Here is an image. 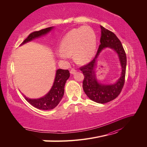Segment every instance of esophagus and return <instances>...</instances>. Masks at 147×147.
I'll return each instance as SVG.
<instances>
[{
	"instance_id": "esophagus-1",
	"label": "esophagus",
	"mask_w": 147,
	"mask_h": 147,
	"mask_svg": "<svg viewBox=\"0 0 147 147\" xmlns=\"http://www.w3.org/2000/svg\"><path fill=\"white\" fill-rule=\"evenodd\" d=\"M76 72H77V70H75V69H72L70 70V72L71 74H74L76 73Z\"/></svg>"
}]
</instances>
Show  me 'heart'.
<instances>
[{"label": "heart", "instance_id": "1", "mask_svg": "<svg viewBox=\"0 0 147 147\" xmlns=\"http://www.w3.org/2000/svg\"><path fill=\"white\" fill-rule=\"evenodd\" d=\"M97 48L95 32L89 26L75 29L67 34L60 45L58 57L61 62L67 63L70 56L74 55L75 61L84 64L94 55Z\"/></svg>", "mask_w": 147, "mask_h": 147}]
</instances>
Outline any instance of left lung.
<instances>
[{
  "label": "left lung",
  "mask_w": 147,
  "mask_h": 147,
  "mask_svg": "<svg viewBox=\"0 0 147 147\" xmlns=\"http://www.w3.org/2000/svg\"><path fill=\"white\" fill-rule=\"evenodd\" d=\"M100 29V44L94 58L80 69L82 71L84 76L83 88L85 94L92 101L99 104H105L117 98L121 92L125 81L127 59L122 44L116 35L101 26ZM105 47L112 49L117 53L122 67L121 76L116 82L111 85L99 83L96 78L95 71L97 57Z\"/></svg>",
  "instance_id": "8db88e82"
}]
</instances>
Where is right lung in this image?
<instances>
[{
  "label": "right lung",
  "instance_id": "right-lung-1",
  "mask_svg": "<svg viewBox=\"0 0 147 147\" xmlns=\"http://www.w3.org/2000/svg\"><path fill=\"white\" fill-rule=\"evenodd\" d=\"M53 29V27H50L30 33L20 45H24L35 38L46 35ZM69 77L70 73L68 70L57 69L56 70L54 83L50 91L45 96L39 99H29L24 96V98L30 104L38 109L43 110L53 109L59 104L63 98L64 93L65 84Z\"/></svg>",
  "mask_w": 147,
  "mask_h": 147
}]
</instances>
